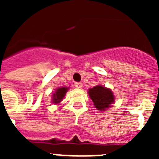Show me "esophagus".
Returning a JSON list of instances; mask_svg holds the SVG:
<instances>
[{"label": "esophagus", "mask_w": 159, "mask_h": 159, "mask_svg": "<svg viewBox=\"0 0 159 159\" xmlns=\"http://www.w3.org/2000/svg\"><path fill=\"white\" fill-rule=\"evenodd\" d=\"M75 87L77 88H81L83 87V84L81 82L75 83Z\"/></svg>", "instance_id": "1"}]
</instances>
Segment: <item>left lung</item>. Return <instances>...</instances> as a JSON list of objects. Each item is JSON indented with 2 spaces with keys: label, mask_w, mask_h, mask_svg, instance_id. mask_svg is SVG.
Instances as JSON below:
<instances>
[{
  "label": "left lung",
  "mask_w": 159,
  "mask_h": 159,
  "mask_svg": "<svg viewBox=\"0 0 159 159\" xmlns=\"http://www.w3.org/2000/svg\"><path fill=\"white\" fill-rule=\"evenodd\" d=\"M88 94L93 101L95 107L99 111L106 110L115 101V96L111 91L100 85L89 89Z\"/></svg>",
  "instance_id": "8db88e82"
}]
</instances>
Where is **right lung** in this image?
<instances>
[{"mask_svg":"<svg viewBox=\"0 0 159 159\" xmlns=\"http://www.w3.org/2000/svg\"><path fill=\"white\" fill-rule=\"evenodd\" d=\"M67 88H60L56 91L54 94L52 95V102L54 103H59L60 102V101L64 99V95H65L66 92H67Z\"/></svg>","mask_w":159,"mask_h":159,"instance_id":"1","label":"right lung"}]
</instances>
